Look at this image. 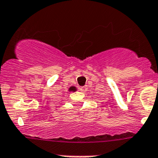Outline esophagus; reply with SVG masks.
<instances>
[{
  "label": "esophagus",
  "mask_w": 158,
  "mask_h": 158,
  "mask_svg": "<svg viewBox=\"0 0 158 158\" xmlns=\"http://www.w3.org/2000/svg\"><path fill=\"white\" fill-rule=\"evenodd\" d=\"M87 86H83V87H81L80 88V91L81 92H83V93H85V92L87 91Z\"/></svg>",
  "instance_id": "1"
}]
</instances>
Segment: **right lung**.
Wrapping results in <instances>:
<instances>
[{
    "label": "right lung",
    "mask_w": 158,
    "mask_h": 158,
    "mask_svg": "<svg viewBox=\"0 0 158 158\" xmlns=\"http://www.w3.org/2000/svg\"><path fill=\"white\" fill-rule=\"evenodd\" d=\"M69 91H76V88L75 87H70V89H69Z\"/></svg>",
    "instance_id": "1"
}]
</instances>
